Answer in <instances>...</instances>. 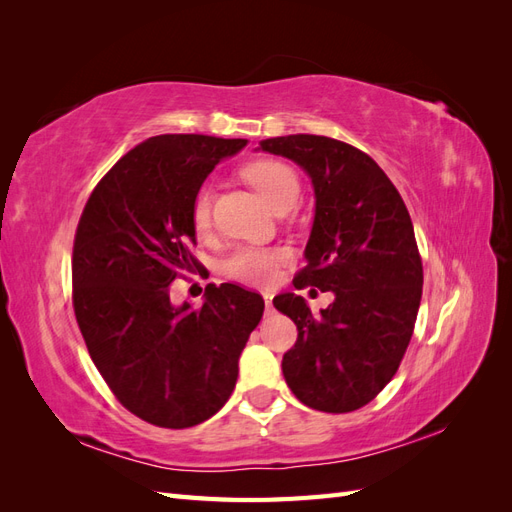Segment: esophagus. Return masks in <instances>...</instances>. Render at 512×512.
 Wrapping results in <instances>:
<instances>
[{"instance_id": "34e87169", "label": "esophagus", "mask_w": 512, "mask_h": 512, "mask_svg": "<svg viewBox=\"0 0 512 512\" xmlns=\"http://www.w3.org/2000/svg\"><path fill=\"white\" fill-rule=\"evenodd\" d=\"M265 307H267V314L273 312V297H271V294H265Z\"/></svg>"}]
</instances>
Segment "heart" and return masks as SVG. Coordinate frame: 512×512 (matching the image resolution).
Instances as JSON below:
<instances>
[{"label": "heart", "instance_id": "1", "mask_svg": "<svg viewBox=\"0 0 512 512\" xmlns=\"http://www.w3.org/2000/svg\"><path fill=\"white\" fill-rule=\"evenodd\" d=\"M243 177L280 211L299 198L301 183L294 170L280 160H256L243 168ZM190 222L198 237H209L213 230V190L209 183H200L190 200ZM290 252L280 245H239L224 262L226 277L247 286L267 288L277 282L280 269L288 262Z\"/></svg>", "mask_w": 512, "mask_h": 512}]
</instances>
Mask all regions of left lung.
<instances>
[{
    "mask_svg": "<svg viewBox=\"0 0 512 512\" xmlns=\"http://www.w3.org/2000/svg\"><path fill=\"white\" fill-rule=\"evenodd\" d=\"M260 147L297 162L314 183L316 218L294 288L335 294L320 314L294 292L273 299L299 331L282 359L284 378L309 408L359 410L397 374L421 305L423 260L410 213L384 170L344 141L290 134Z\"/></svg>",
    "mask_w": 512,
    "mask_h": 512,
    "instance_id": "8db88e82",
    "label": "left lung"
}]
</instances>
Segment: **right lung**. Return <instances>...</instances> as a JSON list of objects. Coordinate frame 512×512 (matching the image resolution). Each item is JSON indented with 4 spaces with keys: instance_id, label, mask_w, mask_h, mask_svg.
<instances>
[{
    "instance_id": "add662e5",
    "label": "right lung",
    "mask_w": 512,
    "mask_h": 512,
    "mask_svg": "<svg viewBox=\"0 0 512 512\" xmlns=\"http://www.w3.org/2000/svg\"><path fill=\"white\" fill-rule=\"evenodd\" d=\"M245 145L151 136L98 181L76 226L72 305L85 346L119 404L156 427L188 429L226 404L265 309L237 284H207L200 307L170 303V284L203 269L192 254V194Z\"/></svg>"
}]
</instances>
